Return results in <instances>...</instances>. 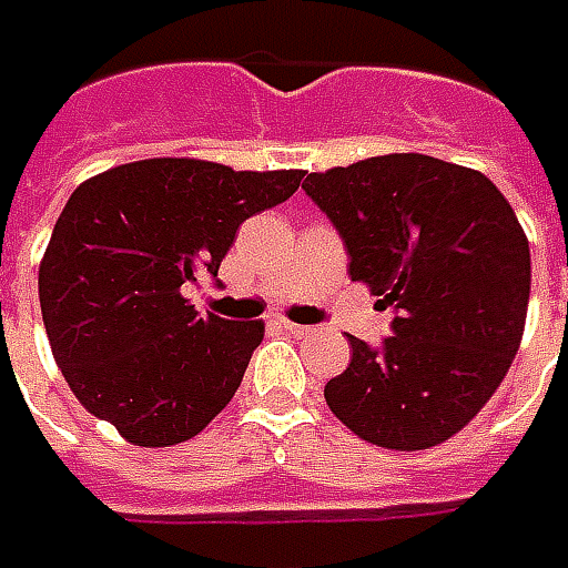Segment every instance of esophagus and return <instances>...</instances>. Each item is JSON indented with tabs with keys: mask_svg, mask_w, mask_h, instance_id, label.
I'll list each match as a JSON object with an SVG mask.
<instances>
[{
	"mask_svg": "<svg viewBox=\"0 0 568 568\" xmlns=\"http://www.w3.org/2000/svg\"><path fill=\"white\" fill-rule=\"evenodd\" d=\"M277 327L287 329V333H293V336H305V333H312V327H305V324H293V321H287V317H277Z\"/></svg>",
	"mask_w": 568,
	"mask_h": 568,
	"instance_id": "34e87169",
	"label": "esophagus"
}]
</instances>
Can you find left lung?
I'll return each instance as SVG.
<instances>
[{
  "instance_id": "obj_1",
  "label": "left lung",
  "mask_w": 568,
  "mask_h": 568,
  "mask_svg": "<svg viewBox=\"0 0 568 568\" xmlns=\"http://www.w3.org/2000/svg\"><path fill=\"white\" fill-rule=\"evenodd\" d=\"M348 251V275L394 308L392 336H348L327 406L367 444L428 449L462 432L505 379L529 305V241L480 171L419 152L305 176Z\"/></svg>"
}]
</instances>
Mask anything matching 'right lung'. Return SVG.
<instances>
[{
	"label": "right lung",
	"instance_id": "right-lung-1",
	"mask_svg": "<svg viewBox=\"0 0 568 568\" xmlns=\"http://www.w3.org/2000/svg\"><path fill=\"white\" fill-rule=\"evenodd\" d=\"M303 171L146 159L84 180L39 265L48 342L79 404L128 444L174 446L235 397L263 321L201 317L183 296L216 277L235 232Z\"/></svg>",
	"mask_w": 568,
	"mask_h": 568
}]
</instances>
